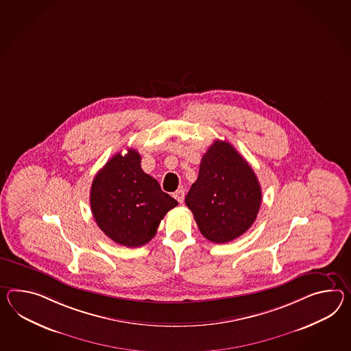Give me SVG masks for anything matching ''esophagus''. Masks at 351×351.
<instances>
[{
	"instance_id": "34e87169",
	"label": "esophagus",
	"mask_w": 351,
	"mask_h": 351,
	"mask_svg": "<svg viewBox=\"0 0 351 351\" xmlns=\"http://www.w3.org/2000/svg\"><path fill=\"white\" fill-rule=\"evenodd\" d=\"M172 195H173V197L179 202L180 204H182V203H184V197H185L184 190H181V189H180V190H176Z\"/></svg>"
}]
</instances>
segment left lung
Here are the masks:
<instances>
[{
    "instance_id": "8db88e82",
    "label": "left lung",
    "mask_w": 351,
    "mask_h": 351,
    "mask_svg": "<svg viewBox=\"0 0 351 351\" xmlns=\"http://www.w3.org/2000/svg\"><path fill=\"white\" fill-rule=\"evenodd\" d=\"M261 197L252 167L231 143L217 139L202 157L197 181L189 190L185 204L206 239L226 243L255 222Z\"/></svg>"
}]
</instances>
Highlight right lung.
Returning <instances> with one entry per match:
<instances>
[{
    "instance_id": "1",
    "label": "right lung",
    "mask_w": 351,
    "mask_h": 351,
    "mask_svg": "<svg viewBox=\"0 0 351 351\" xmlns=\"http://www.w3.org/2000/svg\"><path fill=\"white\" fill-rule=\"evenodd\" d=\"M90 204L95 222L109 239L139 247L154 239L163 217L179 203L142 170L141 154L129 148L96 173Z\"/></svg>"
}]
</instances>
